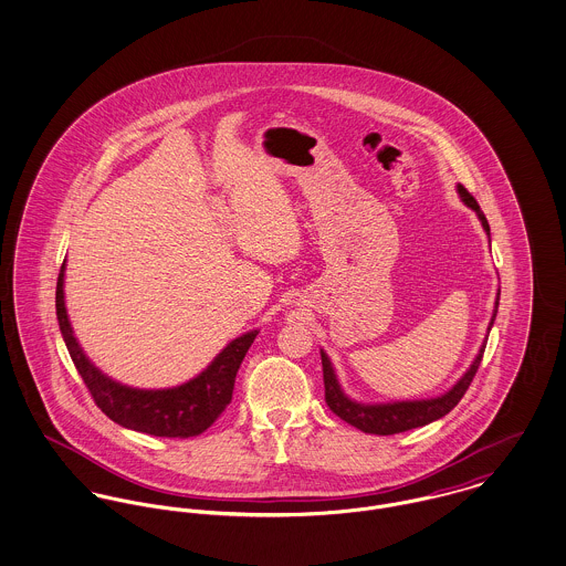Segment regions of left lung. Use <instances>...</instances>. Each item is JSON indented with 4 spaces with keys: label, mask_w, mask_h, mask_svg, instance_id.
I'll list each match as a JSON object with an SVG mask.
<instances>
[{
    "label": "left lung",
    "mask_w": 566,
    "mask_h": 566,
    "mask_svg": "<svg viewBox=\"0 0 566 566\" xmlns=\"http://www.w3.org/2000/svg\"><path fill=\"white\" fill-rule=\"evenodd\" d=\"M457 192L461 197V201L472 208L481 221L483 229L488 231L491 242L490 223L481 210V206L476 203V199L463 189L461 185H457ZM497 304H500V290L495 296V308L491 315L490 328L493 326L495 313H497ZM488 340L481 345L476 358L472 360L470 369L463 376L457 379V384L451 390H447L440 397H431V399H416V401H390V403H360L349 399L343 388H340L339 379L335 374V367L328 358V354L324 349H319L322 354V367H324V388H326V403L328 408L339 416L340 420L349 422L352 427L365 431V433H376V436H392V433H401V431H410L416 427H424L442 416L449 415L452 408L461 401V397L465 395L470 381L476 376L479 365L483 360V352H485Z\"/></svg>",
    "instance_id": "1"
}]
</instances>
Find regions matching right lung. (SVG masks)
<instances>
[{
    "label": "right lung",
    "instance_id": "add662e5",
    "mask_svg": "<svg viewBox=\"0 0 566 566\" xmlns=\"http://www.w3.org/2000/svg\"><path fill=\"white\" fill-rule=\"evenodd\" d=\"M64 272L66 262L62 264L55 290L60 331L78 376L83 377L96 406L105 415L126 429L158 438L199 436L223 415L231 401L235 374L260 331H249L238 339L229 340L199 376L180 386L154 390L133 388L103 374L78 345L64 301Z\"/></svg>",
    "mask_w": 566,
    "mask_h": 566
}]
</instances>
